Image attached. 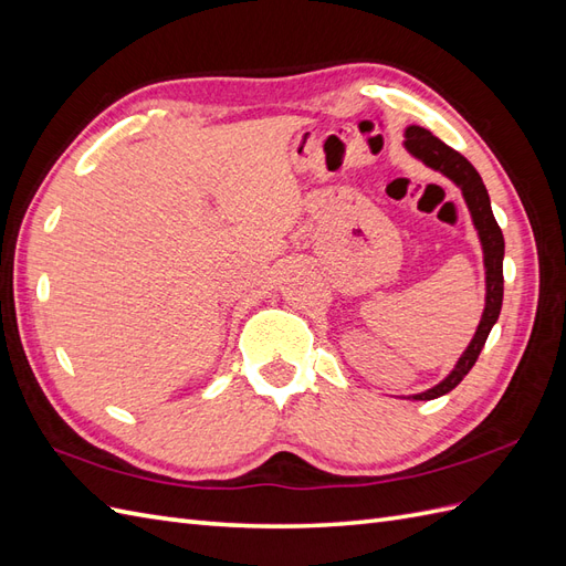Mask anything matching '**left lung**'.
Instances as JSON below:
<instances>
[{
    "label": "left lung",
    "mask_w": 566,
    "mask_h": 566,
    "mask_svg": "<svg viewBox=\"0 0 566 566\" xmlns=\"http://www.w3.org/2000/svg\"><path fill=\"white\" fill-rule=\"evenodd\" d=\"M407 150L426 163L428 167L442 171L444 177L452 179L463 193V200L471 210L473 224L478 229V237H481L483 243V258H485V311L481 317V325L475 329V337L471 339L469 349L463 352V356L459 358L457 368L447 375V378L434 385L428 392L413 395V399H438L463 380L473 364L481 356V349L485 346V339L490 335L492 325L497 323L500 311H502V294H504V274H502V258H504V237L502 229L495 222V214H492L490 208V196L485 191V184L481 179V174L473 169V165L469 163L467 157L461 153H457L454 148H449L438 136H432L428 128L423 126H409L407 128Z\"/></svg>",
    "instance_id": "8db88e82"
}]
</instances>
